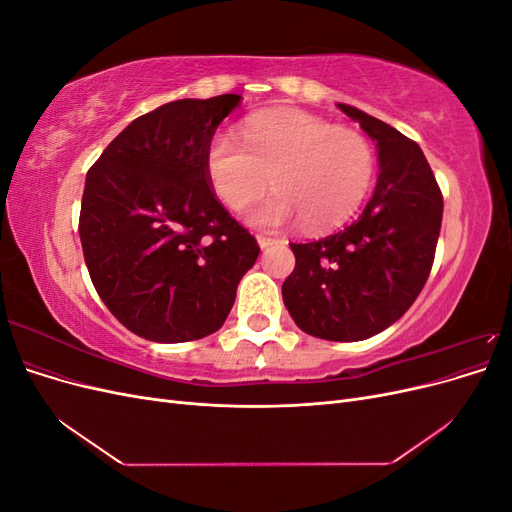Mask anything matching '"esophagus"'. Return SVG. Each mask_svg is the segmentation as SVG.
<instances>
[{
    "label": "esophagus",
    "instance_id": "obj_1",
    "mask_svg": "<svg viewBox=\"0 0 512 512\" xmlns=\"http://www.w3.org/2000/svg\"><path fill=\"white\" fill-rule=\"evenodd\" d=\"M256 241H258V245H260V250H267V247H271V245L284 243L282 239H271V237H262V235H260Z\"/></svg>",
    "mask_w": 512,
    "mask_h": 512
}]
</instances>
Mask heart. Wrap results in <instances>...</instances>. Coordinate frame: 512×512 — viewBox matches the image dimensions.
I'll use <instances>...</instances> for the list:
<instances>
[{"label":"heart","mask_w":512,"mask_h":512,"mask_svg":"<svg viewBox=\"0 0 512 512\" xmlns=\"http://www.w3.org/2000/svg\"><path fill=\"white\" fill-rule=\"evenodd\" d=\"M241 140L215 134L205 175L230 211L250 205L271 177L275 192L247 213L258 228L305 220L309 230H331L359 209L374 179V151L363 134L297 108L252 115Z\"/></svg>","instance_id":"heart-1"}]
</instances>
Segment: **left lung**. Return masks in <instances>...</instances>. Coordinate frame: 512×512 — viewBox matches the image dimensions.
<instances>
[{"label": "left lung", "instance_id": "obj_1", "mask_svg": "<svg viewBox=\"0 0 512 512\" xmlns=\"http://www.w3.org/2000/svg\"><path fill=\"white\" fill-rule=\"evenodd\" d=\"M376 143L380 175L359 220L312 243H290L282 286L297 327L329 342L389 329L423 290L442 226V192L421 147L389 123L337 104Z\"/></svg>", "mask_w": 512, "mask_h": 512}]
</instances>
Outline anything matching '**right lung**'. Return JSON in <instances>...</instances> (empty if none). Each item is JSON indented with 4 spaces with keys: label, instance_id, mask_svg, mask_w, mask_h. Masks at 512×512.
Wrapping results in <instances>:
<instances>
[{
    "label": "right lung",
    "instance_id": "right-lung-1",
    "mask_svg": "<svg viewBox=\"0 0 512 512\" xmlns=\"http://www.w3.org/2000/svg\"><path fill=\"white\" fill-rule=\"evenodd\" d=\"M239 104L237 94L168 102L119 132L87 173L79 235L91 282L149 342L218 331L260 254L205 175L207 145Z\"/></svg>",
    "mask_w": 512,
    "mask_h": 512
}]
</instances>
